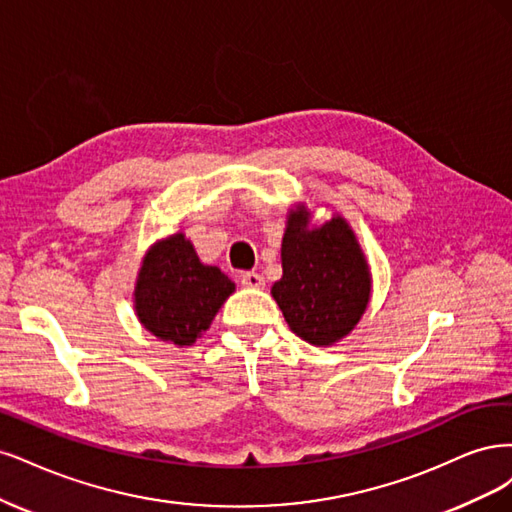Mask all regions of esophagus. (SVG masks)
Wrapping results in <instances>:
<instances>
[{
	"label": "esophagus",
	"mask_w": 512,
	"mask_h": 512,
	"mask_svg": "<svg viewBox=\"0 0 512 512\" xmlns=\"http://www.w3.org/2000/svg\"><path fill=\"white\" fill-rule=\"evenodd\" d=\"M240 283L244 287H249V289H263V287H266V280H263V276L257 274V272H244L242 278H240Z\"/></svg>",
	"instance_id": "34e87169"
}]
</instances>
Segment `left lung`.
I'll use <instances>...</instances> for the list:
<instances>
[{"instance_id": "left-lung-1", "label": "left lung", "mask_w": 512, "mask_h": 512, "mask_svg": "<svg viewBox=\"0 0 512 512\" xmlns=\"http://www.w3.org/2000/svg\"><path fill=\"white\" fill-rule=\"evenodd\" d=\"M283 276L272 298L291 332L315 346H332L349 336L372 298V274L361 244L342 214L312 225L308 206L287 212L280 244Z\"/></svg>"}]
</instances>
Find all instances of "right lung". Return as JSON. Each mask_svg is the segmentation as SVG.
<instances>
[{
    "label": "right lung",
    "mask_w": 512,
    "mask_h": 512,
    "mask_svg": "<svg viewBox=\"0 0 512 512\" xmlns=\"http://www.w3.org/2000/svg\"><path fill=\"white\" fill-rule=\"evenodd\" d=\"M236 291L232 278L197 257L193 242L176 232L157 240L142 257L134 310L146 332L163 342L191 346Z\"/></svg>",
    "instance_id": "add662e5"
}]
</instances>
